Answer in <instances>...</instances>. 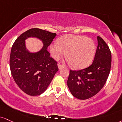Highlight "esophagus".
Segmentation results:
<instances>
[{
    "instance_id": "obj_1",
    "label": "esophagus",
    "mask_w": 122,
    "mask_h": 122,
    "mask_svg": "<svg viewBox=\"0 0 122 122\" xmlns=\"http://www.w3.org/2000/svg\"><path fill=\"white\" fill-rule=\"evenodd\" d=\"M58 69H62L63 68V65H61V64H58Z\"/></svg>"
}]
</instances>
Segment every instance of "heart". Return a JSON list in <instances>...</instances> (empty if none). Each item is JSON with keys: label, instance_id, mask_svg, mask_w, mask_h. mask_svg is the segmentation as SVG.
<instances>
[{"label": "heart", "instance_id": "b5f03b06", "mask_svg": "<svg viewBox=\"0 0 122 122\" xmlns=\"http://www.w3.org/2000/svg\"><path fill=\"white\" fill-rule=\"evenodd\" d=\"M51 52L55 60L66 56L75 68L82 69L93 61L95 45L90 38L82 35H67L55 42L51 46Z\"/></svg>", "mask_w": 122, "mask_h": 122}]
</instances>
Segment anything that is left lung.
<instances>
[{"label": "left lung", "instance_id": "8db88e82", "mask_svg": "<svg viewBox=\"0 0 122 122\" xmlns=\"http://www.w3.org/2000/svg\"><path fill=\"white\" fill-rule=\"evenodd\" d=\"M98 46L94 59L89 67L80 70H70L67 81L74 97L87 99L96 95L107 80L111 65V53L102 37H97Z\"/></svg>", "mask_w": 122, "mask_h": 122}]
</instances>
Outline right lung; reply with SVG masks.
Masks as SVG:
<instances>
[{
  "mask_svg": "<svg viewBox=\"0 0 122 122\" xmlns=\"http://www.w3.org/2000/svg\"><path fill=\"white\" fill-rule=\"evenodd\" d=\"M56 36L55 33L32 28L17 37L12 46L10 57L11 74L25 93L31 96L43 93L58 70L57 62L50 57L47 50ZM30 37L42 41L43 47L39 52L31 53L26 48L25 40Z\"/></svg>",
  "mask_w": 122,
  "mask_h": 122,
  "instance_id": "add662e5",
  "label": "right lung"
}]
</instances>
